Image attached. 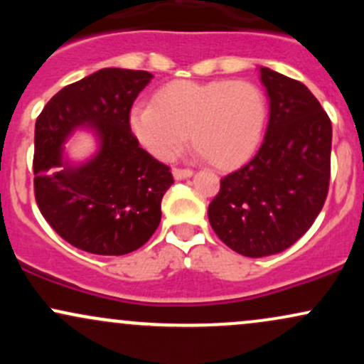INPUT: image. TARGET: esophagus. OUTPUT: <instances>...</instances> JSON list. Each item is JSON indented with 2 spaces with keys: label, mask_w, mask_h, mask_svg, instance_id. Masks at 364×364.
<instances>
[{
  "label": "esophagus",
  "mask_w": 364,
  "mask_h": 364,
  "mask_svg": "<svg viewBox=\"0 0 364 364\" xmlns=\"http://www.w3.org/2000/svg\"><path fill=\"white\" fill-rule=\"evenodd\" d=\"M173 176L176 181H181V179H186V178H191L193 176V171L191 169H178L174 168L173 169Z\"/></svg>",
  "instance_id": "1"
}]
</instances>
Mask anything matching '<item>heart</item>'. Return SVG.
Here are the masks:
<instances>
[{
	"mask_svg": "<svg viewBox=\"0 0 364 364\" xmlns=\"http://www.w3.org/2000/svg\"><path fill=\"white\" fill-rule=\"evenodd\" d=\"M129 129L150 156L171 161L188 140L195 152L220 168H235L253 156L267 124V99L252 82H174L156 102L129 109Z\"/></svg>",
	"mask_w": 364,
	"mask_h": 364,
	"instance_id": "heart-1",
	"label": "heart"
}]
</instances>
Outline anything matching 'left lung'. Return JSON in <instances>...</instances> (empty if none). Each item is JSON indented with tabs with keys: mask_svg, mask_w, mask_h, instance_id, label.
<instances>
[{
	"mask_svg": "<svg viewBox=\"0 0 364 364\" xmlns=\"http://www.w3.org/2000/svg\"><path fill=\"white\" fill-rule=\"evenodd\" d=\"M269 124L257 156L220 179L208 205L215 235L236 253L262 258L289 248L323 207L332 123L306 85L260 66Z\"/></svg>",
	"mask_w": 364,
	"mask_h": 364,
	"instance_id": "8db88e82",
	"label": "left lung"
}]
</instances>
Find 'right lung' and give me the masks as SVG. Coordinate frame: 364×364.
I'll list each match as a JSON object with an SVG mask.
<instances>
[{
	"mask_svg": "<svg viewBox=\"0 0 364 364\" xmlns=\"http://www.w3.org/2000/svg\"><path fill=\"white\" fill-rule=\"evenodd\" d=\"M154 78L102 68L58 92L36 121L34 188L41 214L75 248L119 257L139 250L161 223L174 179L129 129V109ZM83 129L96 150L73 161L64 144Z\"/></svg>",
	"mask_w": 364,
	"mask_h": 364,
	"instance_id": "right-lung-1",
	"label": "right lung"
}]
</instances>
